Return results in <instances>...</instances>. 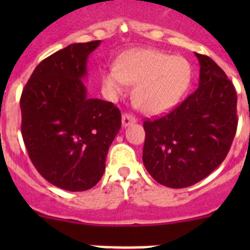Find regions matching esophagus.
<instances>
[{"label": "esophagus", "mask_w": 250, "mask_h": 250, "mask_svg": "<svg viewBox=\"0 0 250 250\" xmlns=\"http://www.w3.org/2000/svg\"><path fill=\"white\" fill-rule=\"evenodd\" d=\"M137 122V120H135V117H133L132 115H129V113H125V115L122 116V125L123 127H128V125H133V123Z\"/></svg>", "instance_id": "obj_1"}]
</instances>
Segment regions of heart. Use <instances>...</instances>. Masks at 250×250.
<instances>
[{
    "mask_svg": "<svg viewBox=\"0 0 250 250\" xmlns=\"http://www.w3.org/2000/svg\"><path fill=\"white\" fill-rule=\"evenodd\" d=\"M192 76L191 65L181 57H172L156 49H135L125 53L103 76V85L110 98L117 97L135 84L133 99L138 109L160 115L173 109Z\"/></svg>",
    "mask_w": 250,
    "mask_h": 250,
    "instance_id": "b5f03b06",
    "label": "heart"
}]
</instances>
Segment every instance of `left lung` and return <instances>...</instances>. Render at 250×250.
I'll return each instance as SVG.
<instances>
[{
	"label": "left lung",
	"instance_id": "8db88e82",
	"mask_svg": "<svg viewBox=\"0 0 250 250\" xmlns=\"http://www.w3.org/2000/svg\"><path fill=\"white\" fill-rule=\"evenodd\" d=\"M198 88L172 112L145 121L143 162L161 185L183 188L208 176L225 160L237 129V94L225 72L207 55Z\"/></svg>",
	"mask_w": 250,
	"mask_h": 250
}]
</instances>
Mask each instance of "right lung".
Instances as JSON below:
<instances>
[{
  "mask_svg": "<svg viewBox=\"0 0 250 250\" xmlns=\"http://www.w3.org/2000/svg\"><path fill=\"white\" fill-rule=\"evenodd\" d=\"M102 41L72 43L42 60L20 98L21 134L39 173L66 191H85L105 172L121 128L112 103L88 97V57Z\"/></svg>",
  "mask_w": 250,
  "mask_h": 250,
  "instance_id": "obj_1",
  "label": "right lung"
}]
</instances>
